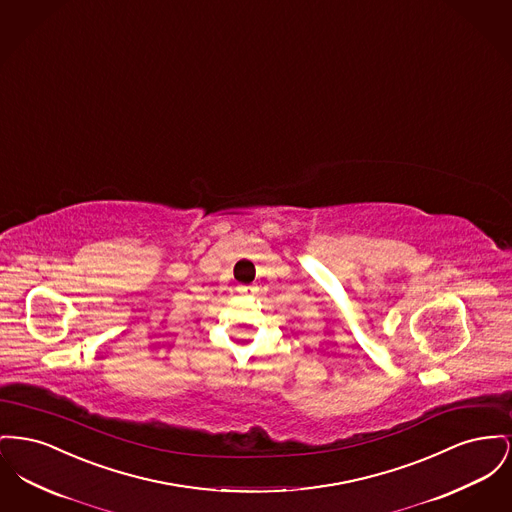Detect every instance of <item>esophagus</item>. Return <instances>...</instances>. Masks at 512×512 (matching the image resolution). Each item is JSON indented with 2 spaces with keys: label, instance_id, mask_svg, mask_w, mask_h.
<instances>
[{
  "label": "esophagus",
  "instance_id": "obj_1",
  "mask_svg": "<svg viewBox=\"0 0 512 512\" xmlns=\"http://www.w3.org/2000/svg\"><path fill=\"white\" fill-rule=\"evenodd\" d=\"M237 291H239L241 295L250 296L256 293V287H254V285H239V287H237Z\"/></svg>",
  "mask_w": 512,
  "mask_h": 512
}]
</instances>
